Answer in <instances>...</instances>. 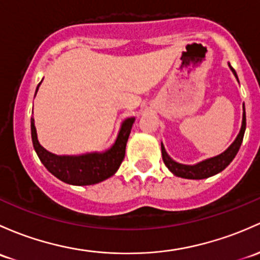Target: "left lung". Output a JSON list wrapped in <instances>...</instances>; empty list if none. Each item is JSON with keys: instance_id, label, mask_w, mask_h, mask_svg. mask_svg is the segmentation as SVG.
Here are the masks:
<instances>
[{"instance_id": "8db88e82", "label": "left lung", "mask_w": 260, "mask_h": 260, "mask_svg": "<svg viewBox=\"0 0 260 260\" xmlns=\"http://www.w3.org/2000/svg\"><path fill=\"white\" fill-rule=\"evenodd\" d=\"M231 66V64H229ZM231 70L233 71L234 76L237 77V73L234 71V68L231 66ZM238 78V77H237ZM243 109H244V105H243ZM245 125H247V121H245V111L243 112V122H242V128H240V132L237 137L236 141L233 142L231 147L226 149L225 152L222 153V154L217 155V157L209 158V159L203 160V162L198 163L196 166H185V165H180V163L174 162L168 154H167L165 147L163 144H160V148H162V157H163V162L167 166V168L177 177H182V178H187V179H204L208 178V177L214 176V174L219 173L222 172L224 168L228 167L229 163L234 159V157L238 153L240 144L243 142V137H244V132H245Z\"/></svg>"}]
</instances>
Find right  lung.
<instances>
[{
  "mask_svg": "<svg viewBox=\"0 0 260 260\" xmlns=\"http://www.w3.org/2000/svg\"><path fill=\"white\" fill-rule=\"evenodd\" d=\"M40 84L37 86L36 93ZM133 122L135 118H127L122 123L114 144L103 153H87L72 157L52 154L38 143L34 118H31V136L35 151L48 172L68 184L89 185L109 178L119 168L122 160L124 159L125 144L129 137Z\"/></svg>",
  "mask_w": 260,
  "mask_h": 260,
  "instance_id": "add662e5",
  "label": "right lung"
}]
</instances>
